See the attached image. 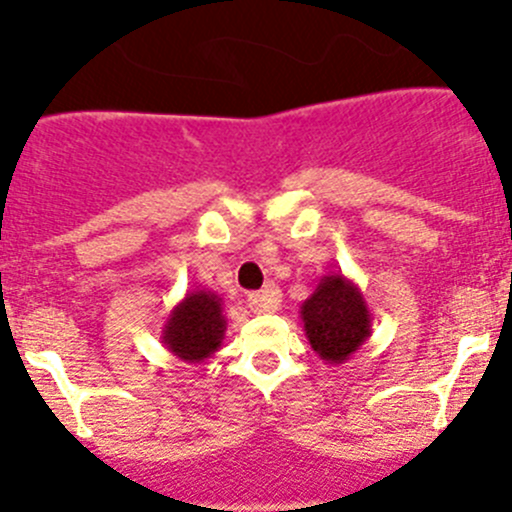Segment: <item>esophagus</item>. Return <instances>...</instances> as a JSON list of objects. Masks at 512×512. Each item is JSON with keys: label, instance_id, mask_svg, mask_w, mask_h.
I'll use <instances>...</instances> for the list:
<instances>
[{"label": "esophagus", "instance_id": "34e87169", "mask_svg": "<svg viewBox=\"0 0 512 512\" xmlns=\"http://www.w3.org/2000/svg\"><path fill=\"white\" fill-rule=\"evenodd\" d=\"M247 305H250L252 313H272L280 305V290L270 285V288L260 290V293H250L247 295Z\"/></svg>", "mask_w": 512, "mask_h": 512}]
</instances>
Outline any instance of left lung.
Masks as SVG:
<instances>
[{"label": "left lung", "instance_id": "left-lung-1", "mask_svg": "<svg viewBox=\"0 0 512 512\" xmlns=\"http://www.w3.org/2000/svg\"><path fill=\"white\" fill-rule=\"evenodd\" d=\"M310 348L331 366L346 364L371 336V315L364 293L343 272L323 275L300 305Z\"/></svg>", "mask_w": 512, "mask_h": 512}]
</instances>
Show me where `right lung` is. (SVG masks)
Segmentation results:
<instances>
[{"label": "right lung", "instance_id": "add662e5", "mask_svg": "<svg viewBox=\"0 0 512 512\" xmlns=\"http://www.w3.org/2000/svg\"><path fill=\"white\" fill-rule=\"evenodd\" d=\"M224 331H227V318L222 313V298L214 290L197 288L189 290L171 308L161 328V343L179 361L204 364L222 348Z\"/></svg>", "mask_w": 512, "mask_h": 512}]
</instances>
